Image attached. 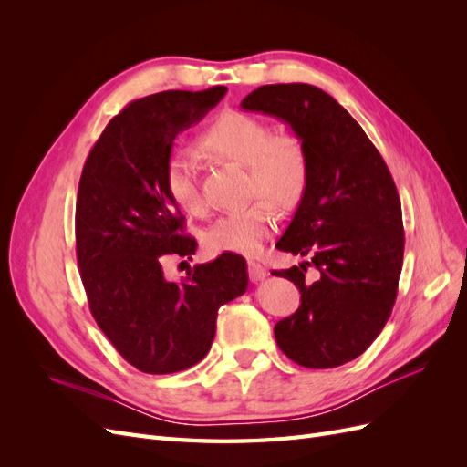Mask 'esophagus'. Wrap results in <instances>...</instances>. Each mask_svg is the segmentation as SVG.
<instances>
[{
	"label": "esophagus",
	"instance_id": "1",
	"mask_svg": "<svg viewBox=\"0 0 467 467\" xmlns=\"http://www.w3.org/2000/svg\"><path fill=\"white\" fill-rule=\"evenodd\" d=\"M247 266H249V278H251L253 282H261V280H265V278L268 276V271H266V268H265L261 263L249 261Z\"/></svg>",
	"mask_w": 467,
	"mask_h": 467
}]
</instances>
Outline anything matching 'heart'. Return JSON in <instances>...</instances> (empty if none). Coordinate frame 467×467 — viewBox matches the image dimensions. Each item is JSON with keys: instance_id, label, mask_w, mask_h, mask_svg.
I'll use <instances>...</instances> for the list:
<instances>
[{"instance_id": "obj_1", "label": "heart", "mask_w": 467, "mask_h": 467, "mask_svg": "<svg viewBox=\"0 0 467 467\" xmlns=\"http://www.w3.org/2000/svg\"><path fill=\"white\" fill-rule=\"evenodd\" d=\"M199 148L214 158L247 165L251 192L271 196L280 206H290L302 192L306 158L298 140L273 134L271 126L247 112H220L201 134ZM161 185L167 199L179 210L187 214H199L202 210L194 155L189 150L167 155ZM276 222V206L257 199L212 222L204 232V245L212 253L257 255Z\"/></svg>"}]
</instances>
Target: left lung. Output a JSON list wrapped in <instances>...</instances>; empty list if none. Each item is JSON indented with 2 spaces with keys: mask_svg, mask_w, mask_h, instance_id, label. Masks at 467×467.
Wrapping results in <instances>:
<instances>
[{
  "mask_svg": "<svg viewBox=\"0 0 467 467\" xmlns=\"http://www.w3.org/2000/svg\"><path fill=\"white\" fill-rule=\"evenodd\" d=\"M242 109L286 122L306 158L302 199L276 249L309 261L273 271L302 294L275 325L276 343L306 368H335L360 357L391 314L405 245L398 189L360 124L319 88L263 86ZM307 265L318 268L314 283Z\"/></svg>",
  "mask_w": 467,
  "mask_h": 467,
  "instance_id": "left-lung-1",
  "label": "left lung"
}]
</instances>
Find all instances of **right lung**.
Here are the masks:
<instances>
[{
	"mask_svg": "<svg viewBox=\"0 0 467 467\" xmlns=\"http://www.w3.org/2000/svg\"><path fill=\"white\" fill-rule=\"evenodd\" d=\"M161 91L130 103L89 151L76 204V253L91 314L134 368L173 374L201 362L216 335L220 306L247 290V263L222 253L179 282L169 255H194L179 208L161 185L179 132L201 122L225 95Z\"/></svg>",
	"mask_w": 467,
	"mask_h": 467,
	"instance_id": "add662e5",
	"label": "right lung"
}]
</instances>
